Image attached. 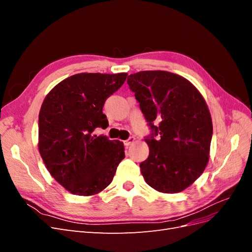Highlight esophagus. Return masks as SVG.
I'll use <instances>...</instances> for the list:
<instances>
[{
  "instance_id": "esophagus-1",
  "label": "esophagus",
  "mask_w": 252,
  "mask_h": 252,
  "mask_svg": "<svg viewBox=\"0 0 252 252\" xmlns=\"http://www.w3.org/2000/svg\"><path fill=\"white\" fill-rule=\"evenodd\" d=\"M134 141H135V139L133 138V136H130V138L127 139V140H125V141L123 142V143H124V146H125V147H128L129 145H131Z\"/></svg>"
}]
</instances>
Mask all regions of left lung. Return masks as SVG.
I'll return each mask as SVG.
<instances>
[{
    "label": "left lung",
    "instance_id": "left-lung-1",
    "mask_svg": "<svg viewBox=\"0 0 252 252\" xmlns=\"http://www.w3.org/2000/svg\"><path fill=\"white\" fill-rule=\"evenodd\" d=\"M151 133L147 159L140 164L147 184L177 193L200 177L209 159L212 121L204 97L185 78L168 71L128 75Z\"/></svg>",
    "mask_w": 252,
    "mask_h": 252
}]
</instances>
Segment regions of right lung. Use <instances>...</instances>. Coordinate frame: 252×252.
<instances>
[{"instance_id": "obj_1", "label": "right lung", "mask_w": 252, "mask_h": 252, "mask_svg": "<svg viewBox=\"0 0 252 252\" xmlns=\"http://www.w3.org/2000/svg\"><path fill=\"white\" fill-rule=\"evenodd\" d=\"M127 73H78L45 97L39 114V150L58 183L77 195L96 194L112 182L124 145L106 135L105 101L123 85Z\"/></svg>"}]
</instances>
